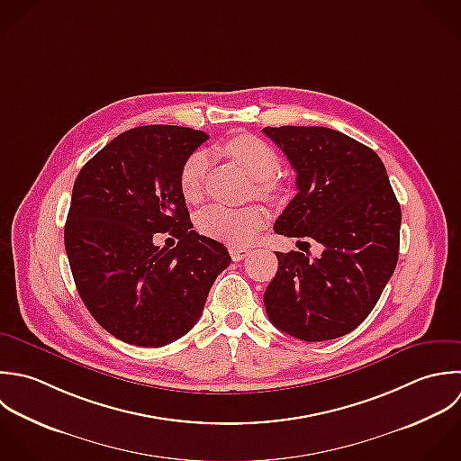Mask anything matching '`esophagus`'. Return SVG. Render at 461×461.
I'll return each instance as SVG.
<instances>
[{
    "mask_svg": "<svg viewBox=\"0 0 461 461\" xmlns=\"http://www.w3.org/2000/svg\"><path fill=\"white\" fill-rule=\"evenodd\" d=\"M249 253H251L249 248H240V246H231V248H230V255H231V258H233L235 262L246 258Z\"/></svg>",
    "mask_w": 461,
    "mask_h": 461,
    "instance_id": "34e87169",
    "label": "esophagus"
}]
</instances>
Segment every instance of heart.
Returning <instances> with one entry per match:
<instances>
[{
	"label": "heart",
	"instance_id": "1",
	"mask_svg": "<svg viewBox=\"0 0 461 461\" xmlns=\"http://www.w3.org/2000/svg\"><path fill=\"white\" fill-rule=\"evenodd\" d=\"M231 156L257 183V194L264 199H275L278 186L273 177L280 170L278 152L264 140L253 134H239L224 143ZM208 156L204 150L192 152L179 170V192L186 203H197L203 194V179ZM264 212L257 206L228 208L213 204L197 215V228L203 235L233 246H246L264 226Z\"/></svg>",
	"mask_w": 461,
	"mask_h": 461
}]
</instances>
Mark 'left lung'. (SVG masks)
I'll return each mask as SVG.
<instances>
[{
	"label": "left lung",
	"instance_id": "left-lung-1",
	"mask_svg": "<svg viewBox=\"0 0 461 461\" xmlns=\"http://www.w3.org/2000/svg\"><path fill=\"white\" fill-rule=\"evenodd\" d=\"M264 134L296 170L298 194L275 231L323 246L318 258L276 251L266 312L276 329L302 341L341 338L366 320L395 271L401 204L381 158L357 140L298 125L266 127Z\"/></svg>",
	"mask_w": 461,
	"mask_h": 461
}]
</instances>
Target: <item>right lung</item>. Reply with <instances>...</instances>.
Wrapping results in <instances>:
<instances>
[{"label":"right lung","instance_id":"1","mask_svg":"<svg viewBox=\"0 0 461 461\" xmlns=\"http://www.w3.org/2000/svg\"><path fill=\"white\" fill-rule=\"evenodd\" d=\"M208 134L143 125L111 140L78 172L64 226L77 291L111 336L136 347H165L201 318L228 249L192 230L179 192L185 159ZM168 232L176 249L153 244Z\"/></svg>","mask_w":461,"mask_h":461}]
</instances>
